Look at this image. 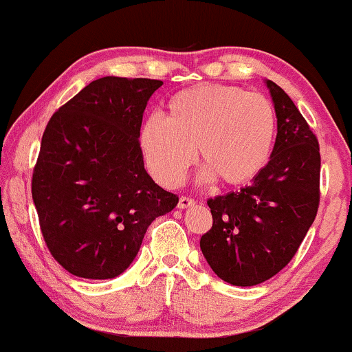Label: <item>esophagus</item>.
<instances>
[{
  "label": "esophagus",
  "mask_w": 352,
  "mask_h": 352,
  "mask_svg": "<svg viewBox=\"0 0 352 352\" xmlns=\"http://www.w3.org/2000/svg\"><path fill=\"white\" fill-rule=\"evenodd\" d=\"M195 205V200H192L190 197H180L179 200V208L184 210V208H188V206H193Z\"/></svg>",
  "instance_id": "34e87169"
}]
</instances>
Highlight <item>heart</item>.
I'll list each match as a JSON object with an SVG mask.
<instances>
[{
	"label": "heart",
	"mask_w": 352,
	"mask_h": 352,
	"mask_svg": "<svg viewBox=\"0 0 352 352\" xmlns=\"http://www.w3.org/2000/svg\"><path fill=\"white\" fill-rule=\"evenodd\" d=\"M277 113L267 96L230 85L185 88L167 101L164 120L144 121L139 142L152 175L177 187L197 149L201 180L243 187L272 155Z\"/></svg>",
	"instance_id": "heart-1"
}]
</instances>
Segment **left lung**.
Masks as SVG:
<instances>
[{
  "label": "left lung",
  "mask_w": 352,
  "mask_h": 352,
  "mask_svg": "<svg viewBox=\"0 0 352 352\" xmlns=\"http://www.w3.org/2000/svg\"><path fill=\"white\" fill-rule=\"evenodd\" d=\"M277 113L270 160L249 187L210 198L213 226L200 248L224 282L252 287L274 277L298 251L320 205V144L278 85L267 80Z\"/></svg>",
  "instance_id": "left-lung-1"
}]
</instances>
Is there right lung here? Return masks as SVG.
<instances>
[{
  "label": "right lung",
  "instance_id": "obj_1",
  "mask_svg": "<svg viewBox=\"0 0 352 352\" xmlns=\"http://www.w3.org/2000/svg\"><path fill=\"white\" fill-rule=\"evenodd\" d=\"M164 82L103 77L67 101L42 134L32 200L50 254L72 275L114 278L179 197L144 168L147 101Z\"/></svg>",
  "mask_w": 352,
  "mask_h": 352
}]
</instances>
